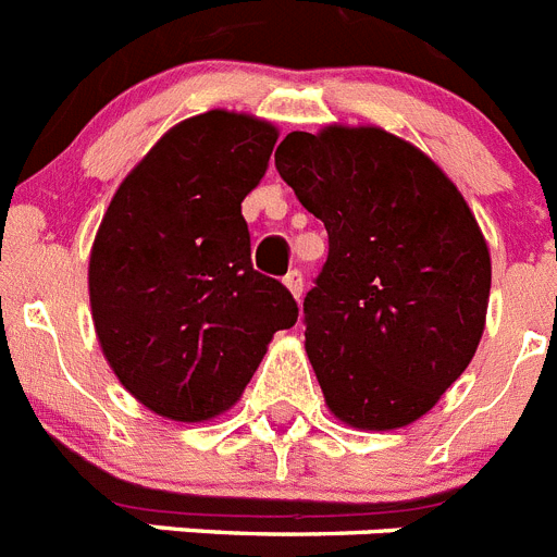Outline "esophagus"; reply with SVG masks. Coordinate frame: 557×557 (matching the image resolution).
Listing matches in <instances>:
<instances>
[{
  "mask_svg": "<svg viewBox=\"0 0 557 557\" xmlns=\"http://www.w3.org/2000/svg\"><path fill=\"white\" fill-rule=\"evenodd\" d=\"M284 287L289 289V295H293L295 301H301V295H304V278L298 270H289L287 275H284Z\"/></svg>",
  "mask_w": 557,
  "mask_h": 557,
  "instance_id": "1",
  "label": "esophagus"
}]
</instances>
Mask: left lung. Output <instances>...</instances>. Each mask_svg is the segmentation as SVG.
I'll use <instances>...</instances> for the list:
<instances>
[{
  "instance_id": "left-lung-1",
  "label": "left lung",
  "mask_w": 557,
  "mask_h": 557,
  "mask_svg": "<svg viewBox=\"0 0 557 557\" xmlns=\"http://www.w3.org/2000/svg\"><path fill=\"white\" fill-rule=\"evenodd\" d=\"M275 170L329 234L304 298L329 412L351 430L410 426L485 332L491 250L474 211L424 150L376 125L287 133Z\"/></svg>"
}]
</instances>
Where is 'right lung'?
Masks as SVG:
<instances>
[{"instance_id": "obj_1", "label": "right lung", "mask_w": 557, "mask_h": 557, "mask_svg": "<svg viewBox=\"0 0 557 557\" xmlns=\"http://www.w3.org/2000/svg\"><path fill=\"white\" fill-rule=\"evenodd\" d=\"M275 139L273 122L225 108L172 125L95 234L88 301L102 357L166 421L228 412L273 334L298 321L287 287L250 264L243 218Z\"/></svg>"}]
</instances>
